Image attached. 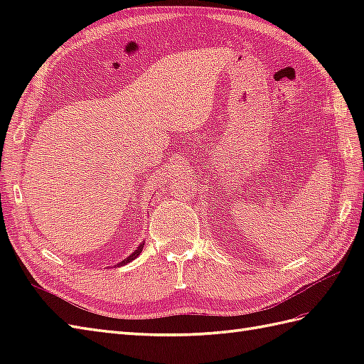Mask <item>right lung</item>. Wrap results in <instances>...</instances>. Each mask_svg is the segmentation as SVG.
Returning a JSON list of instances; mask_svg holds the SVG:
<instances>
[{
	"label": "right lung",
	"instance_id": "add662e5",
	"mask_svg": "<svg viewBox=\"0 0 364 364\" xmlns=\"http://www.w3.org/2000/svg\"><path fill=\"white\" fill-rule=\"evenodd\" d=\"M142 249H144V242H142L141 245H139V247H137V250H136V252H133V253H131V255H129V257H128L127 259H123V261L120 262V264H127V262H129V261H133L134 258H137V257H139V255H141Z\"/></svg>",
	"mask_w": 364,
	"mask_h": 364
}]
</instances>
